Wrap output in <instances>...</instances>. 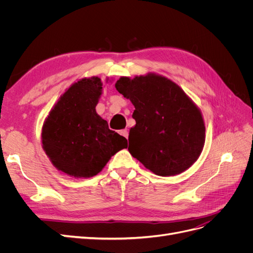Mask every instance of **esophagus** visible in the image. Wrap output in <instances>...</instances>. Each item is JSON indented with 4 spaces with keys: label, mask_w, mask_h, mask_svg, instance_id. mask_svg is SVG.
Here are the masks:
<instances>
[{
    "label": "esophagus",
    "mask_w": 253,
    "mask_h": 253,
    "mask_svg": "<svg viewBox=\"0 0 253 253\" xmlns=\"http://www.w3.org/2000/svg\"><path fill=\"white\" fill-rule=\"evenodd\" d=\"M120 135H122L124 137H126V138H127V136H128L127 129H121V131H120Z\"/></svg>",
    "instance_id": "34e87169"
}]
</instances>
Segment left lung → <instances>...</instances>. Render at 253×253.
<instances>
[{"label": "left lung", "mask_w": 253, "mask_h": 253, "mask_svg": "<svg viewBox=\"0 0 253 253\" xmlns=\"http://www.w3.org/2000/svg\"><path fill=\"white\" fill-rule=\"evenodd\" d=\"M115 86L135 106L136 126L128 134L134 158L159 176L179 174L196 162L205 143L204 120L177 84L148 75L121 77Z\"/></svg>", "instance_id": "left-lung-1"}]
</instances>
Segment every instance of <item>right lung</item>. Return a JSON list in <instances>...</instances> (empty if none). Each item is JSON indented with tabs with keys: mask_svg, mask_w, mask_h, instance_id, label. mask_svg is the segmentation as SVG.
<instances>
[{
	"mask_svg": "<svg viewBox=\"0 0 253 253\" xmlns=\"http://www.w3.org/2000/svg\"><path fill=\"white\" fill-rule=\"evenodd\" d=\"M101 88L97 77L73 84L43 126V149L52 165L75 177L98 174L114 154L127 147L125 137L110 129L96 113Z\"/></svg>",
	"mask_w": 253,
	"mask_h": 253,
	"instance_id": "obj_1",
	"label": "right lung"
}]
</instances>
